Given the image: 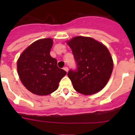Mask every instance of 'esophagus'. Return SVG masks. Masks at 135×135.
I'll use <instances>...</instances> for the list:
<instances>
[{
    "label": "esophagus",
    "instance_id": "34e87169",
    "mask_svg": "<svg viewBox=\"0 0 135 135\" xmlns=\"http://www.w3.org/2000/svg\"><path fill=\"white\" fill-rule=\"evenodd\" d=\"M63 69H64V70H65V71L66 72V73H67V72H68V70H69V69H68V67H67V66H65V67L63 68Z\"/></svg>",
    "mask_w": 135,
    "mask_h": 135
}]
</instances>
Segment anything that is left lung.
Listing matches in <instances>:
<instances>
[{
  "label": "left lung",
  "mask_w": 135,
  "mask_h": 135,
  "mask_svg": "<svg viewBox=\"0 0 135 135\" xmlns=\"http://www.w3.org/2000/svg\"><path fill=\"white\" fill-rule=\"evenodd\" d=\"M77 69L68 73L73 88L84 95H92L107 85L112 73L113 60L104 45L91 37L76 36L67 42Z\"/></svg>",
  "instance_id": "8db88e82"
}]
</instances>
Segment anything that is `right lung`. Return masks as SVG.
I'll use <instances>...</instances> for the list:
<instances>
[{"label":"right lung","instance_id":"1","mask_svg":"<svg viewBox=\"0 0 135 135\" xmlns=\"http://www.w3.org/2000/svg\"><path fill=\"white\" fill-rule=\"evenodd\" d=\"M53 40L50 38L31 44L17 60L20 79L31 93L47 95L57 90L66 71L57 66V61L50 55Z\"/></svg>","mask_w":135,"mask_h":135}]
</instances>
